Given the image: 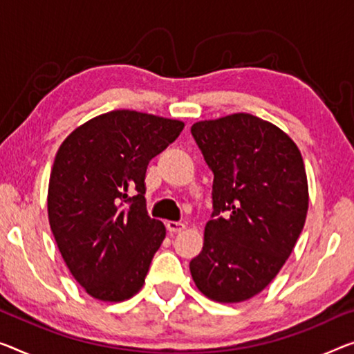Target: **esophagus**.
Wrapping results in <instances>:
<instances>
[{"instance_id":"1","label":"esophagus","mask_w":354,"mask_h":354,"mask_svg":"<svg viewBox=\"0 0 354 354\" xmlns=\"http://www.w3.org/2000/svg\"><path fill=\"white\" fill-rule=\"evenodd\" d=\"M167 229H168V232H170V234H179V232H183L184 229H186V224L176 223V221H168Z\"/></svg>"}]
</instances>
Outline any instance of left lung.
I'll return each instance as SVG.
<instances>
[{
    "mask_svg": "<svg viewBox=\"0 0 354 354\" xmlns=\"http://www.w3.org/2000/svg\"><path fill=\"white\" fill-rule=\"evenodd\" d=\"M213 171V213L189 263L198 291L243 302L278 275L304 229L308 183L299 147L281 129L236 113L191 127Z\"/></svg>",
    "mask_w": 354,
    "mask_h": 354,
    "instance_id": "1",
    "label": "left lung"
}]
</instances>
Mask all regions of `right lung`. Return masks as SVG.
I'll use <instances>...</instances> for the list:
<instances>
[{
  "label": "right lung",
  "mask_w": 354,
  "mask_h": 354,
  "mask_svg": "<svg viewBox=\"0 0 354 354\" xmlns=\"http://www.w3.org/2000/svg\"><path fill=\"white\" fill-rule=\"evenodd\" d=\"M184 122L118 109L73 130L57 151L47 214L71 275L92 297L122 302L143 288L165 225L146 209L147 163Z\"/></svg>",
  "instance_id": "obj_1"
}]
</instances>
